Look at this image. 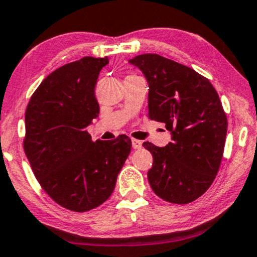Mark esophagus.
<instances>
[{
	"mask_svg": "<svg viewBox=\"0 0 257 257\" xmlns=\"http://www.w3.org/2000/svg\"><path fill=\"white\" fill-rule=\"evenodd\" d=\"M132 147H134V149H141L142 148V142L138 140H135V138H132Z\"/></svg>",
	"mask_w": 257,
	"mask_h": 257,
	"instance_id": "esophagus-1",
	"label": "esophagus"
}]
</instances>
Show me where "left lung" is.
<instances>
[{"instance_id":"8db88e82","label":"left lung","mask_w":257,"mask_h":257,"mask_svg":"<svg viewBox=\"0 0 257 257\" xmlns=\"http://www.w3.org/2000/svg\"><path fill=\"white\" fill-rule=\"evenodd\" d=\"M128 62L148 81L149 119L171 132L172 141L163 148L143 143L153 155L149 184L169 203H192L209 189L220 169L227 135L220 97L203 75L159 54Z\"/></svg>"}]
</instances>
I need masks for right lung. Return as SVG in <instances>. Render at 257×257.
<instances>
[{
    "label": "right lung",
    "instance_id": "1",
    "mask_svg": "<svg viewBox=\"0 0 257 257\" xmlns=\"http://www.w3.org/2000/svg\"><path fill=\"white\" fill-rule=\"evenodd\" d=\"M108 57H83L54 70L40 83L25 111L24 151L43 191L65 209L85 212L111 195L131 152L120 135L92 142L86 131L99 114L94 96Z\"/></svg>",
    "mask_w": 257,
    "mask_h": 257
}]
</instances>
